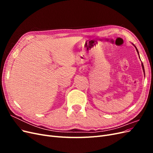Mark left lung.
Listing matches in <instances>:
<instances>
[{
    "label": "left lung",
    "mask_w": 153,
    "mask_h": 153,
    "mask_svg": "<svg viewBox=\"0 0 153 153\" xmlns=\"http://www.w3.org/2000/svg\"><path fill=\"white\" fill-rule=\"evenodd\" d=\"M133 45L134 46V47H135V48H136V50H137V53H138V55H139V53H138V49L137 48V47H135V45H134L133 44ZM139 57H140V56H139ZM142 69H143V73H144V74H145V70H144V67H143V63L142 62Z\"/></svg>",
    "instance_id": "left-lung-1"
}]
</instances>
